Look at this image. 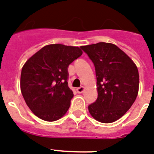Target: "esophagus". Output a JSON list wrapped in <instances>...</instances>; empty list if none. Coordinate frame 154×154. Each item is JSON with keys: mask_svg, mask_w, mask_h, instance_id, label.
Here are the masks:
<instances>
[{"mask_svg": "<svg viewBox=\"0 0 154 154\" xmlns=\"http://www.w3.org/2000/svg\"><path fill=\"white\" fill-rule=\"evenodd\" d=\"M84 90H85V87H84V86H81V87L77 88V92H78V93H82V92H84Z\"/></svg>", "mask_w": 154, "mask_h": 154, "instance_id": "34e87169", "label": "esophagus"}]
</instances>
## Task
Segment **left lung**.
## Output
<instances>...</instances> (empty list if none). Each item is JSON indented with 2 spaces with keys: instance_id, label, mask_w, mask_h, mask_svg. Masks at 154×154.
Here are the masks:
<instances>
[{
  "instance_id": "1",
  "label": "left lung",
  "mask_w": 154,
  "mask_h": 154,
  "mask_svg": "<svg viewBox=\"0 0 154 154\" xmlns=\"http://www.w3.org/2000/svg\"><path fill=\"white\" fill-rule=\"evenodd\" d=\"M95 66L98 97L88 106L99 122L118 120L131 108L138 96L139 74L135 63L116 45L108 42L82 46Z\"/></svg>"
}]
</instances>
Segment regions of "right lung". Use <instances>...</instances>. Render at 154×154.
Here are the masks:
<instances>
[{
    "label": "right lung",
    "instance_id": "obj_1",
    "mask_svg": "<svg viewBox=\"0 0 154 154\" xmlns=\"http://www.w3.org/2000/svg\"><path fill=\"white\" fill-rule=\"evenodd\" d=\"M82 54L78 47L50 44L25 62L20 75L21 92L37 117L53 122L66 115L73 97L67 82L68 66Z\"/></svg>",
    "mask_w": 154,
    "mask_h": 154
}]
</instances>
